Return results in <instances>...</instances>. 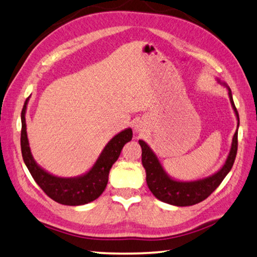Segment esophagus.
<instances>
[{
    "instance_id": "obj_1",
    "label": "esophagus",
    "mask_w": 257,
    "mask_h": 257,
    "mask_svg": "<svg viewBox=\"0 0 257 257\" xmlns=\"http://www.w3.org/2000/svg\"><path fill=\"white\" fill-rule=\"evenodd\" d=\"M134 128H135V132H142V125H140V124H137V125H134Z\"/></svg>"
}]
</instances>
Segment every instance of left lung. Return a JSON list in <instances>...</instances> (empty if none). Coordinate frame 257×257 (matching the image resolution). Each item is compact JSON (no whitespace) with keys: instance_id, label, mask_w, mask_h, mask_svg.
<instances>
[{"instance_id":"obj_1","label":"left lung","mask_w":257,"mask_h":257,"mask_svg":"<svg viewBox=\"0 0 257 257\" xmlns=\"http://www.w3.org/2000/svg\"><path fill=\"white\" fill-rule=\"evenodd\" d=\"M218 81L221 85L227 87L231 107L234 109L238 123H237V131L233 137V142H231L228 157H227L224 166L216 173L195 181L176 180V179L169 176L164 170L161 162L159 161L157 154L152 151V149L142 140L139 141L142 148V164L145 169V172H147L148 187L159 200L179 207L196 205L198 202L205 200L207 197H209L216 190V188L220 185L221 181L224 180L225 177L230 171L231 167H233L237 153V135H238L239 116L235 107L230 88L226 83H221L219 79Z\"/></svg>"}]
</instances>
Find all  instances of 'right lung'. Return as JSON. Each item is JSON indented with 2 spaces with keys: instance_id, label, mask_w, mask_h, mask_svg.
Instances as JSON below:
<instances>
[{
  "instance_id": "right-lung-1",
  "label": "right lung",
  "mask_w": 257,
  "mask_h": 257,
  "mask_svg": "<svg viewBox=\"0 0 257 257\" xmlns=\"http://www.w3.org/2000/svg\"><path fill=\"white\" fill-rule=\"evenodd\" d=\"M29 98L30 96L26 99L21 113V151L23 161L32 178L35 179L38 186L47 193V196L61 205L80 206L97 199L107 186L110 168L118 159L124 145L132 140V128H125L122 132L116 134L105 145L104 150L96 160L94 166L89 169V171L78 177L62 178L53 176L39 166L32 157L26 124V112Z\"/></svg>"
}]
</instances>
